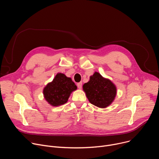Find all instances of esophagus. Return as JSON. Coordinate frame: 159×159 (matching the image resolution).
Wrapping results in <instances>:
<instances>
[{
    "instance_id": "34e87169",
    "label": "esophagus",
    "mask_w": 159,
    "mask_h": 159,
    "mask_svg": "<svg viewBox=\"0 0 159 159\" xmlns=\"http://www.w3.org/2000/svg\"><path fill=\"white\" fill-rule=\"evenodd\" d=\"M77 85L78 88H79V89H80L82 88V82H79V83H77Z\"/></svg>"
}]
</instances>
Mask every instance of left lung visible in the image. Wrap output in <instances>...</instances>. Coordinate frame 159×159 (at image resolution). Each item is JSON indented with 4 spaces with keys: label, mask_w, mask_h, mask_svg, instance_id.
Wrapping results in <instances>:
<instances>
[{
    "label": "left lung",
    "mask_w": 159,
    "mask_h": 159,
    "mask_svg": "<svg viewBox=\"0 0 159 159\" xmlns=\"http://www.w3.org/2000/svg\"><path fill=\"white\" fill-rule=\"evenodd\" d=\"M83 90L89 101L100 108L110 106L117 94L115 84L97 72L90 76L89 82L83 85Z\"/></svg>",
    "instance_id": "left-lung-1"
}]
</instances>
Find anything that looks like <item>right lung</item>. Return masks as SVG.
Instances as JSON below:
<instances>
[{"label": "right lung", "mask_w": 159, "mask_h": 159, "mask_svg": "<svg viewBox=\"0 0 159 159\" xmlns=\"http://www.w3.org/2000/svg\"><path fill=\"white\" fill-rule=\"evenodd\" d=\"M77 89V85L70 77H67L64 74L58 73L53 80L44 87L43 94L49 104L58 107L65 104L72 92Z\"/></svg>", "instance_id": "1"}]
</instances>
